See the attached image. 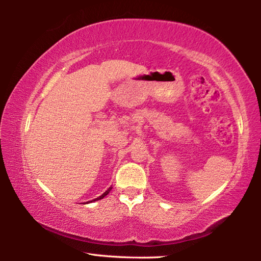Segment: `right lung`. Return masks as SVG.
I'll list each match as a JSON object with an SVG mask.
<instances>
[{
	"label": "right lung",
	"instance_id": "add662e5",
	"mask_svg": "<svg viewBox=\"0 0 261 261\" xmlns=\"http://www.w3.org/2000/svg\"><path fill=\"white\" fill-rule=\"evenodd\" d=\"M110 190H112V187H110L108 190H107V191H106L103 194H101V196L100 197H98V198H95V199H93V200H91V201H87V204H88V202H92V201H96V200H100V199H102V198H105L106 196H107V194L110 192Z\"/></svg>",
	"mask_w": 261,
	"mask_h": 261
}]
</instances>
